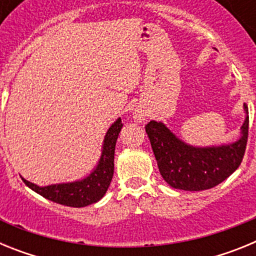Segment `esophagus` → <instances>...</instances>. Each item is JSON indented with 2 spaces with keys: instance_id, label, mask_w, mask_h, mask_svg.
Listing matches in <instances>:
<instances>
[{
  "instance_id": "obj_1",
  "label": "esophagus",
  "mask_w": 256,
  "mask_h": 256,
  "mask_svg": "<svg viewBox=\"0 0 256 256\" xmlns=\"http://www.w3.org/2000/svg\"><path fill=\"white\" fill-rule=\"evenodd\" d=\"M133 118H134L136 122H140V123H142V122L146 119V114H144V112H141V110H136L134 114H133Z\"/></svg>"
}]
</instances>
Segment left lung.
<instances>
[{"instance_id":"8db88e82","label":"left lung","mask_w":256,"mask_h":256,"mask_svg":"<svg viewBox=\"0 0 256 256\" xmlns=\"http://www.w3.org/2000/svg\"><path fill=\"white\" fill-rule=\"evenodd\" d=\"M244 110L246 115L240 138L218 146H192L162 122L151 120L146 126V133L165 182L173 188L202 191L227 180L242 162L248 144V112L245 105Z\"/></svg>"}]
</instances>
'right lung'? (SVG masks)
Segmentation results:
<instances>
[{"label":"right lung","mask_w":256,"mask_h":256,"mask_svg":"<svg viewBox=\"0 0 256 256\" xmlns=\"http://www.w3.org/2000/svg\"><path fill=\"white\" fill-rule=\"evenodd\" d=\"M122 126L123 124L120 118H118L110 126L104 137L100 159L87 177L74 182L54 183L48 186H38L22 177V180L38 195L44 196V198L54 201L56 204L72 208H84L94 204L104 198L112 180L115 144Z\"/></svg>","instance_id":"obj_1"}]
</instances>
